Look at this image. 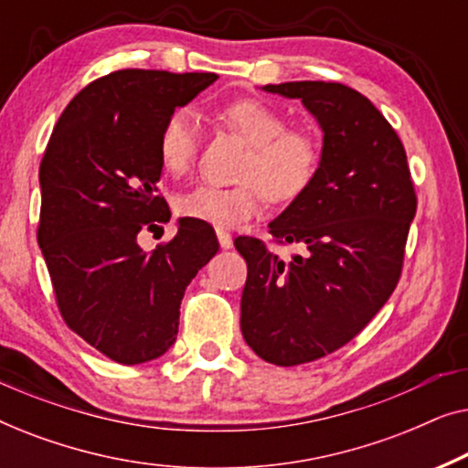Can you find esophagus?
Segmentation results:
<instances>
[{"mask_svg":"<svg viewBox=\"0 0 468 468\" xmlns=\"http://www.w3.org/2000/svg\"><path fill=\"white\" fill-rule=\"evenodd\" d=\"M217 239H219L221 249H232V234L226 229H217Z\"/></svg>","mask_w":468,"mask_h":468,"instance_id":"esophagus-1","label":"esophagus"}]
</instances>
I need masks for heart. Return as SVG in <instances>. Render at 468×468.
<instances>
[{"mask_svg": "<svg viewBox=\"0 0 468 468\" xmlns=\"http://www.w3.org/2000/svg\"><path fill=\"white\" fill-rule=\"evenodd\" d=\"M223 123L249 143L239 170V185H197L178 196L176 210L187 219L215 228H239L264 207L292 204L303 197L322 165V144L306 127H287L279 111L260 100H240L221 112ZM200 144V123L187 108H178L164 121L157 140L162 168L170 175L191 170Z\"/></svg>", "mask_w": 468, "mask_h": 468, "instance_id": "heart-1", "label": "heart"}]
</instances>
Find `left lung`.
Instances as JSON below:
<instances>
[{
	"label": "left lung",
	"instance_id": "left-lung-1",
	"mask_svg": "<svg viewBox=\"0 0 468 468\" xmlns=\"http://www.w3.org/2000/svg\"><path fill=\"white\" fill-rule=\"evenodd\" d=\"M264 91L303 100L324 130L317 178L268 226L304 251L281 260L253 236L234 240L247 261L242 336L261 360L296 367L347 345L392 296L418 196L399 133L356 89L300 80Z\"/></svg>",
	"mask_w": 468,
	"mask_h": 468
}]
</instances>
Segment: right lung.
I'll return each mask as SVG.
<instances>
[{"label": "right lung", "instance_id": "add662e5", "mask_svg": "<svg viewBox=\"0 0 468 468\" xmlns=\"http://www.w3.org/2000/svg\"><path fill=\"white\" fill-rule=\"evenodd\" d=\"M217 80L210 72L117 69L89 82L57 121L40 164L37 245L68 328L119 364L176 341L185 287L219 249L204 221H178L153 251L140 229L170 219L159 196L164 121Z\"/></svg>", "mask_w": 468, "mask_h": 468}]
</instances>
